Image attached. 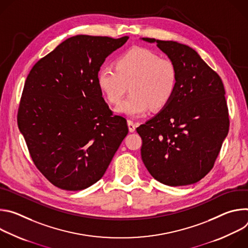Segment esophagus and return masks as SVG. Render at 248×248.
Here are the masks:
<instances>
[{"mask_svg": "<svg viewBox=\"0 0 248 248\" xmlns=\"http://www.w3.org/2000/svg\"><path fill=\"white\" fill-rule=\"evenodd\" d=\"M127 125H128V129L130 132H133L135 130V124L131 120H127Z\"/></svg>", "mask_w": 248, "mask_h": 248, "instance_id": "34e87169", "label": "esophagus"}]
</instances>
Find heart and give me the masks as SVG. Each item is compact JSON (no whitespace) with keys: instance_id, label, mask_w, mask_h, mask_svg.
Segmentation results:
<instances>
[{"instance_id":"obj_1","label":"heart","mask_w":248,"mask_h":248,"mask_svg":"<svg viewBox=\"0 0 248 248\" xmlns=\"http://www.w3.org/2000/svg\"><path fill=\"white\" fill-rule=\"evenodd\" d=\"M178 82L173 62L143 47L127 50L119 57L116 65L103 64L98 73L99 87L111 104H118L129 85L130 94L119 106L118 112L131 117L167 107Z\"/></svg>"}]
</instances>
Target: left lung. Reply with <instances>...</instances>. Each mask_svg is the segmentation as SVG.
<instances>
[{"label": "left lung", "instance_id": "8db88e82", "mask_svg": "<svg viewBox=\"0 0 248 248\" xmlns=\"http://www.w3.org/2000/svg\"><path fill=\"white\" fill-rule=\"evenodd\" d=\"M157 43L178 69L179 82L170 104L136 131L142 139L141 158L153 178L170 186L192 185L214 167L230 119L219 75L192 48Z\"/></svg>", "mask_w": 248, "mask_h": 248}]
</instances>
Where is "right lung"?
<instances>
[{"label": "right lung", "mask_w": 248, "mask_h": 248, "mask_svg": "<svg viewBox=\"0 0 248 248\" xmlns=\"http://www.w3.org/2000/svg\"><path fill=\"white\" fill-rule=\"evenodd\" d=\"M128 37L77 35L31 68L17 124L36 168L55 186L89 187L108 169L128 133L102 97L98 73L105 59Z\"/></svg>", "instance_id": "add662e5"}]
</instances>
